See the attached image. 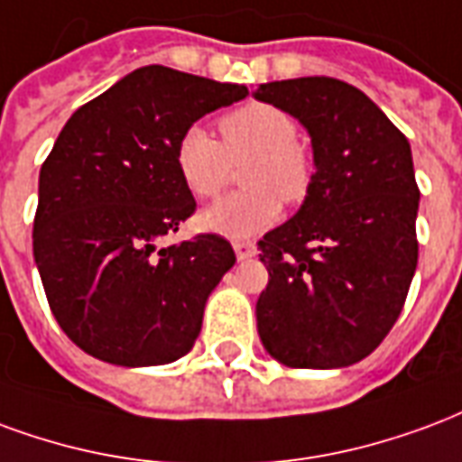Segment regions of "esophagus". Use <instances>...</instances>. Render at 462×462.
<instances>
[{"instance_id":"1","label":"esophagus","mask_w":462,"mask_h":462,"mask_svg":"<svg viewBox=\"0 0 462 462\" xmlns=\"http://www.w3.org/2000/svg\"><path fill=\"white\" fill-rule=\"evenodd\" d=\"M234 251L236 255H238V261H245V258H251V255H255V244L254 241H234Z\"/></svg>"}]
</instances>
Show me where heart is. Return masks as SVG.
<instances>
[{"mask_svg": "<svg viewBox=\"0 0 462 462\" xmlns=\"http://www.w3.org/2000/svg\"><path fill=\"white\" fill-rule=\"evenodd\" d=\"M217 137L191 125L177 137L174 167L191 197H218L244 164L241 181L248 189L221 199L199 217V226L226 238H251L273 226L282 201L298 207L315 181V164L298 143V120L271 103H245L218 117Z\"/></svg>", "mask_w": 462, "mask_h": 462, "instance_id": "heart-1", "label": "heart"}]
</instances>
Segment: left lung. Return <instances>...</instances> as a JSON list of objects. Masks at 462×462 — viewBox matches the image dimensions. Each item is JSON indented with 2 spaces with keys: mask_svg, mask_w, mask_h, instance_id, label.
Returning a JSON list of instances; mask_svg holds the SVG:
<instances>
[{
  "mask_svg": "<svg viewBox=\"0 0 462 462\" xmlns=\"http://www.w3.org/2000/svg\"><path fill=\"white\" fill-rule=\"evenodd\" d=\"M255 97L308 127L318 167L300 211L258 241L268 268L258 335L292 369L355 365L389 335L416 273L409 140L362 90L329 76L273 80Z\"/></svg>",
  "mask_w": 462,
  "mask_h": 462,
  "instance_id": "8db88e82",
  "label": "left lung"
}]
</instances>
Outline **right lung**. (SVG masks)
<instances>
[{
	"mask_svg": "<svg viewBox=\"0 0 462 462\" xmlns=\"http://www.w3.org/2000/svg\"><path fill=\"white\" fill-rule=\"evenodd\" d=\"M245 96V86L144 66L63 125L39 174L33 258L53 318L90 356L170 365L197 342L208 292L236 254L217 234L157 248L197 211L174 144Z\"/></svg>",
	"mask_w": 462,
	"mask_h": 462,
	"instance_id": "right-lung-1",
	"label": "right lung"
}]
</instances>
